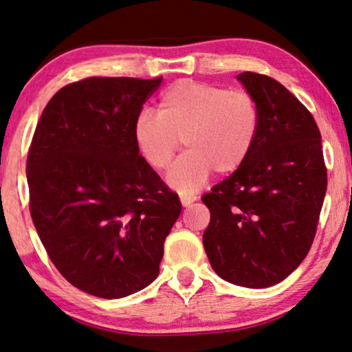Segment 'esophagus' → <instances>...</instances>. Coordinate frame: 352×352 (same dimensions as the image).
<instances>
[{
  "label": "esophagus",
  "mask_w": 352,
  "mask_h": 352,
  "mask_svg": "<svg viewBox=\"0 0 352 352\" xmlns=\"http://www.w3.org/2000/svg\"><path fill=\"white\" fill-rule=\"evenodd\" d=\"M180 201L184 208H188V206H191L196 201V196H180Z\"/></svg>",
  "instance_id": "esophagus-1"
}]
</instances>
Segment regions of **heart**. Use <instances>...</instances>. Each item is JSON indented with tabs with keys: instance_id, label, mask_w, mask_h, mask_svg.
Here are the masks:
<instances>
[{
	"instance_id": "b5f03b06",
	"label": "heart",
	"mask_w": 352,
	"mask_h": 352,
	"mask_svg": "<svg viewBox=\"0 0 352 352\" xmlns=\"http://www.w3.org/2000/svg\"><path fill=\"white\" fill-rule=\"evenodd\" d=\"M259 127V106L248 91L180 80L162 93L157 114L144 111L135 119L133 140L156 170L170 166L184 140L186 153L167 180L179 193L191 195L203 188L212 170L236 172L250 157Z\"/></svg>"
}]
</instances>
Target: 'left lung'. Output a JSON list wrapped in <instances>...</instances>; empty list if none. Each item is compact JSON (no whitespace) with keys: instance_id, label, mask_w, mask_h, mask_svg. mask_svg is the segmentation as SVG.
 <instances>
[{"instance_id":"1","label":"left lung","mask_w":352,"mask_h":352,"mask_svg":"<svg viewBox=\"0 0 352 352\" xmlns=\"http://www.w3.org/2000/svg\"><path fill=\"white\" fill-rule=\"evenodd\" d=\"M236 78L259 106L261 127L246 162L212 186L203 245L219 277L238 287L280 283L304 261L327 191L320 130L306 106L267 75Z\"/></svg>"}]
</instances>
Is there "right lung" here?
Segmentation results:
<instances>
[{
    "label": "right lung",
    "mask_w": 352,
    "mask_h": 352,
    "mask_svg": "<svg viewBox=\"0 0 352 352\" xmlns=\"http://www.w3.org/2000/svg\"><path fill=\"white\" fill-rule=\"evenodd\" d=\"M161 82L69 83L46 104L32 138V220L60 275L93 296L124 298L156 280L182 212L133 140V122Z\"/></svg>",
    "instance_id": "obj_1"
}]
</instances>
